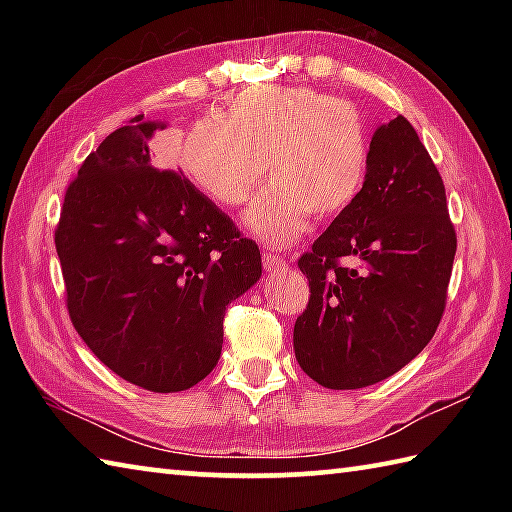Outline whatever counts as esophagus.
I'll return each mask as SVG.
<instances>
[{
	"label": "esophagus",
	"instance_id": "esophagus-1",
	"mask_svg": "<svg viewBox=\"0 0 512 512\" xmlns=\"http://www.w3.org/2000/svg\"><path fill=\"white\" fill-rule=\"evenodd\" d=\"M262 262H264V268L268 270V273H273V270H284V268L288 266L284 257L270 253V250H266V253H262Z\"/></svg>",
	"mask_w": 512,
	"mask_h": 512
}]
</instances>
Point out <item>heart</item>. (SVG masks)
<instances>
[{
	"instance_id": "1",
	"label": "heart",
	"mask_w": 512,
	"mask_h": 512,
	"mask_svg": "<svg viewBox=\"0 0 512 512\" xmlns=\"http://www.w3.org/2000/svg\"><path fill=\"white\" fill-rule=\"evenodd\" d=\"M369 132L347 101L292 85L237 94L222 118H204L184 140L180 165L195 189L220 206H239L264 182L242 228L266 246L303 235L310 213L328 220L358 198L369 169Z\"/></svg>"
}]
</instances>
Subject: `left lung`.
<instances>
[{
	"mask_svg": "<svg viewBox=\"0 0 512 512\" xmlns=\"http://www.w3.org/2000/svg\"><path fill=\"white\" fill-rule=\"evenodd\" d=\"M369 147L363 191L299 259L310 301L292 345L328 389L380 383L427 347L458 246L442 178L407 118L380 125Z\"/></svg>",
	"mask_w": 512,
	"mask_h": 512,
	"instance_id": "left-lung-1",
	"label": "left lung"
}]
</instances>
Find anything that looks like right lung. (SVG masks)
Segmentation results:
<instances>
[{
  "instance_id": "add662e5",
  "label": "right lung",
  "mask_w": 512,
  "mask_h": 512,
  "mask_svg": "<svg viewBox=\"0 0 512 512\" xmlns=\"http://www.w3.org/2000/svg\"><path fill=\"white\" fill-rule=\"evenodd\" d=\"M165 121L132 118L85 158L54 233L76 332L103 365L156 394L220 361L224 312L262 255L193 184L151 160Z\"/></svg>"
}]
</instances>
